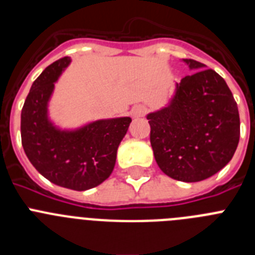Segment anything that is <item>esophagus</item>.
<instances>
[{
  "mask_svg": "<svg viewBox=\"0 0 255 255\" xmlns=\"http://www.w3.org/2000/svg\"><path fill=\"white\" fill-rule=\"evenodd\" d=\"M147 114V107L143 105H136L131 108L130 115H131L132 119H139V117H143L144 115Z\"/></svg>",
  "mask_w": 255,
  "mask_h": 255,
  "instance_id": "obj_1",
  "label": "esophagus"
}]
</instances>
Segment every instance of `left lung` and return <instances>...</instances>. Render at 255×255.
<instances>
[{
	"mask_svg": "<svg viewBox=\"0 0 255 255\" xmlns=\"http://www.w3.org/2000/svg\"><path fill=\"white\" fill-rule=\"evenodd\" d=\"M170 105L147 116L158 167L179 181L213 176L231 161L240 138L238 105L224 78L191 58Z\"/></svg>",
	"mask_w": 255,
	"mask_h": 255,
	"instance_id": "8db88e82",
	"label": "left lung"
}]
</instances>
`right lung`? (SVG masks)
<instances>
[{
    "label": "right lung",
    "mask_w": 255,
    "mask_h": 255,
    "mask_svg": "<svg viewBox=\"0 0 255 255\" xmlns=\"http://www.w3.org/2000/svg\"><path fill=\"white\" fill-rule=\"evenodd\" d=\"M70 62V57L55 61L31 85L21 110V144L40 175L58 186L83 191L111 175L131 119L98 120L76 130L57 129L48 119V102Z\"/></svg>",
    "instance_id": "1"
}]
</instances>
